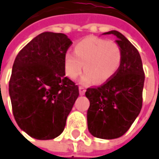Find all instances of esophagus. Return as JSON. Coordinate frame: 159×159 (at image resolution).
Segmentation results:
<instances>
[{"instance_id":"obj_1","label":"esophagus","mask_w":159,"mask_h":159,"mask_svg":"<svg viewBox=\"0 0 159 159\" xmlns=\"http://www.w3.org/2000/svg\"><path fill=\"white\" fill-rule=\"evenodd\" d=\"M79 92H80V94H84L85 93V87L84 86H80L79 87Z\"/></svg>"}]
</instances>
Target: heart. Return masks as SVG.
I'll use <instances>...</instances> for the list:
<instances>
[{
  "mask_svg": "<svg viewBox=\"0 0 159 159\" xmlns=\"http://www.w3.org/2000/svg\"><path fill=\"white\" fill-rule=\"evenodd\" d=\"M122 62V51L119 45L97 37H86L75 46V53L66 52L64 69L67 77L76 79L84 70L82 83L96 81L105 83L118 70Z\"/></svg>",
  "mask_w": 159,
  "mask_h": 159,
  "instance_id": "obj_1",
  "label": "heart"
}]
</instances>
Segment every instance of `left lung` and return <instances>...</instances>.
Instances as JSON below:
<instances>
[{"label":"left lung","mask_w":159,"mask_h":159,"mask_svg":"<svg viewBox=\"0 0 159 159\" xmlns=\"http://www.w3.org/2000/svg\"><path fill=\"white\" fill-rule=\"evenodd\" d=\"M105 34L117 37L122 62L110 79L87 88V125L94 137L114 139L127 132L141 111L145 73L138 51L121 33L110 31Z\"/></svg>","instance_id":"left-lung-1"}]
</instances>
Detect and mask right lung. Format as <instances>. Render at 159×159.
Wrapping results in <instances>:
<instances>
[{
	"instance_id": "add662e5",
	"label": "right lung",
	"mask_w": 159,
	"mask_h": 159,
	"mask_svg": "<svg viewBox=\"0 0 159 159\" xmlns=\"http://www.w3.org/2000/svg\"><path fill=\"white\" fill-rule=\"evenodd\" d=\"M64 34L45 32L17 54L9 82L14 119L30 137L60 136L79 95L78 85L65 77L64 57L72 44Z\"/></svg>"
}]
</instances>
